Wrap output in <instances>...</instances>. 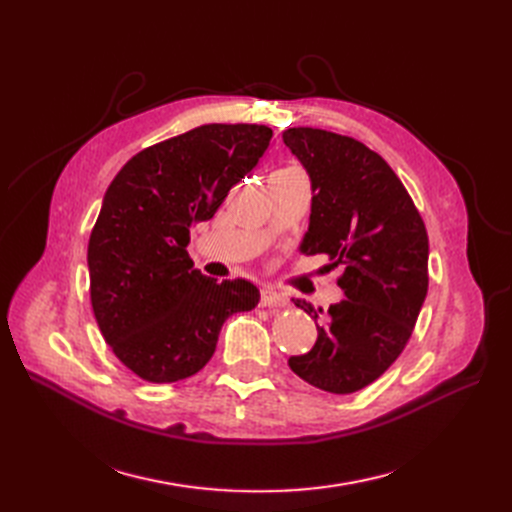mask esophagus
Instances as JSON below:
<instances>
[{"label": "esophagus", "mask_w": 512, "mask_h": 512, "mask_svg": "<svg viewBox=\"0 0 512 512\" xmlns=\"http://www.w3.org/2000/svg\"><path fill=\"white\" fill-rule=\"evenodd\" d=\"M286 299L282 294H277L273 290H262L260 292V307H284Z\"/></svg>", "instance_id": "obj_1"}]
</instances>
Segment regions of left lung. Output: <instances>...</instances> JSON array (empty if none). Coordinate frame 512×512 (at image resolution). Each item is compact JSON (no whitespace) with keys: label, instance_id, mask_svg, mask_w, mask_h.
I'll list each match as a JSON object with an SVG mask.
<instances>
[{"label":"left lung","instance_id":"obj_1","mask_svg":"<svg viewBox=\"0 0 512 512\" xmlns=\"http://www.w3.org/2000/svg\"><path fill=\"white\" fill-rule=\"evenodd\" d=\"M284 143L312 179V215L301 250L344 265V301L322 309L294 305L316 320L314 348L290 356V369L316 389H365L404 352L427 297L429 239L404 183L376 151L352 136L288 128Z\"/></svg>","mask_w":512,"mask_h":512}]
</instances>
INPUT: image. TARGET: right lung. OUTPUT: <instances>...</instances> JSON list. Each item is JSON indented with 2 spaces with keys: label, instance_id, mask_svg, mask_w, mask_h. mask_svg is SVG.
I'll use <instances>...</instances> for the list:
<instances>
[{
  "label": "right lung",
  "instance_id": "add662e5",
  "mask_svg": "<svg viewBox=\"0 0 512 512\" xmlns=\"http://www.w3.org/2000/svg\"><path fill=\"white\" fill-rule=\"evenodd\" d=\"M271 136L258 123H207L136 153L108 185L87 247L91 307L106 344L138 378L194 376L226 318L258 305L254 284H218L194 269L185 247L190 226L213 218Z\"/></svg>",
  "mask_w": 512,
  "mask_h": 512
}]
</instances>
